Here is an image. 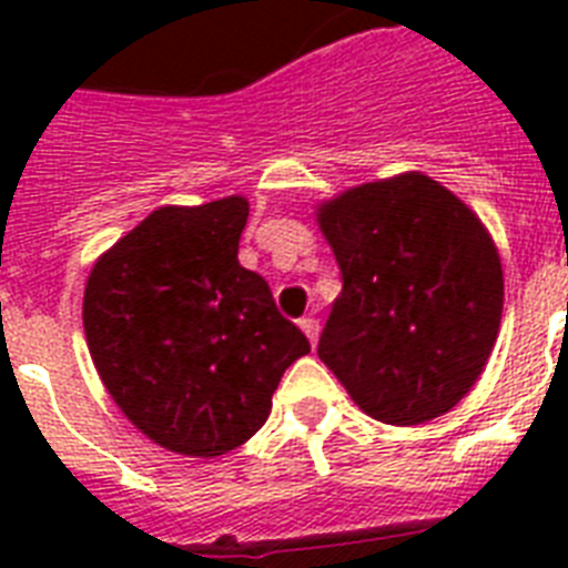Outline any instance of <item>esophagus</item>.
I'll use <instances>...</instances> for the list:
<instances>
[{
  "instance_id": "obj_1",
  "label": "esophagus",
  "mask_w": 568,
  "mask_h": 568,
  "mask_svg": "<svg viewBox=\"0 0 568 568\" xmlns=\"http://www.w3.org/2000/svg\"><path fill=\"white\" fill-rule=\"evenodd\" d=\"M301 329L303 333H306V338H310L312 345H315V342H318V333H321V327H318V321L312 318H301Z\"/></svg>"
}]
</instances>
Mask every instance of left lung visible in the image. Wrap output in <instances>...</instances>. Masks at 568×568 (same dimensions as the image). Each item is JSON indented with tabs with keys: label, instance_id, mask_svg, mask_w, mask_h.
<instances>
[{
	"label": "left lung",
	"instance_id": "obj_1",
	"mask_svg": "<svg viewBox=\"0 0 568 568\" xmlns=\"http://www.w3.org/2000/svg\"><path fill=\"white\" fill-rule=\"evenodd\" d=\"M342 267L318 356L377 422L413 427L468 395L504 310L501 256L484 221L418 171L315 205Z\"/></svg>",
	"mask_w": 568,
	"mask_h": 568
}]
</instances>
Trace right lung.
I'll use <instances>...</instances> for the list:
<instances>
[{
  "label": "right lung",
  "instance_id": "right-lung-1",
  "mask_svg": "<svg viewBox=\"0 0 568 568\" xmlns=\"http://www.w3.org/2000/svg\"><path fill=\"white\" fill-rule=\"evenodd\" d=\"M247 196L162 205L93 262L88 351L120 413L155 445L221 457L267 422L285 368L310 342L241 267Z\"/></svg>",
  "mask_w": 568,
  "mask_h": 568
}]
</instances>
